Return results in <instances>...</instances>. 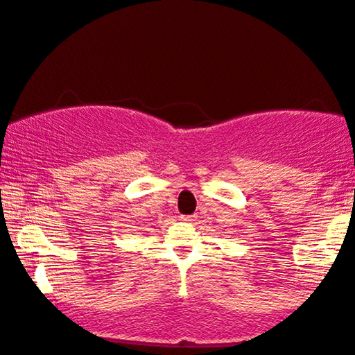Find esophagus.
Here are the masks:
<instances>
[{
  "mask_svg": "<svg viewBox=\"0 0 355 355\" xmlns=\"http://www.w3.org/2000/svg\"><path fill=\"white\" fill-rule=\"evenodd\" d=\"M182 221L185 223H191V221H196V214H188V216H180Z\"/></svg>",
  "mask_w": 355,
  "mask_h": 355,
  "instance_id": "1",
  "label": "esophagus"
}]
</instances>
